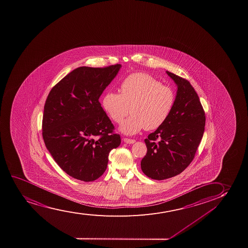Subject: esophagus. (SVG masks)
<instances>
[{
	"label": "esophagus",
	"mask_w": 248,
	"mask_h": 248,
	"mask_svg": "<svg viewBox=\"0 0 248 248\" xmlns=\"http://www.w3.org/2000/svg\"><path fill=\"white\" fill-rule=\"evenodd\" d=\"M123 140H124V142L127 144H133L136 142V140H135L134 139H130V138H124Z\"/></svg>",
	"instance_id": "esophagus-1"
}]
</instances>
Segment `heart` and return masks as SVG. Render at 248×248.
I'll return each mask as SVG.
<instances>
[{"instance_id":"obj_1","label":"heart","mask_w":248,"mask_h":248,"mask_svg":"<svg viewBox=\"0 0 248 248\" xmlns=\"http://www.w3.org/2000/svg\"><path fill=\"white\" fill-rule=\"evenodd\" d=\"M175 102L170 87L161 85L149 75L133 73L122 81L120 93L108 92L102 98V107L114 123H121L125 134L133 135L141 129L152 131L167 121Z\"/></svg>"}]
</instances>
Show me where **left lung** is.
Here are the masks:
<instances>
[{
  "mask_svg": "<svg viewBox=\"0 0 248 248\" xmlns=\"http://www.w3.org/2000/svg\"><path fill=\"white\" fill-rule=\"evenodd\" d=\"M167 73L177 85L173 108L167 121L145 139L147 152L140 161L143 173L154 180L170 178L185 170L194 159L206 124L205 111L191 83Z\"/></svg>",
  "mask_w": 248,
  "mask_h": 248,
  "instance_id": "8db88e82",
  "label": "left lung"
}]
</instances>
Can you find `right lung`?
Returning <instances> with one entry per match:
<instances>
[{"mask_svg":"<svg viewBox=\"0 0 248 248\" xmlns=\"http://www.w3.org/2000/svg\"><path fill=\"white\" fill-rule=\"evenodd\" d=\"M81 66L66 75L48 94L42 138L57 165L69 176L93 182L104 173L121 137L99 102L121 68Z\"/></svg>","mask_w":248,"mask_h":248,"instance_id":"obj_1","label":"right lung"}]
</instances>
